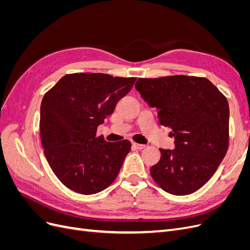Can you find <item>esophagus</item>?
Listing matches in <instances>:
<instances>
[{"instance_id": "34e87169", "label": "esophagus", "mask_w": 250, "mask_h": 250, "mask_svg": "<svg viewBox=\"0 0 250 250\" xmlns=\"http://www.w3.org/2000/svg\"><path fill=\"white\" fill-rule=\"evenodd\" d=\"M132 145L135 149H139V150H142L146 147V145H142V144H138V143H133Z\"/></svg>"}]
</instances>
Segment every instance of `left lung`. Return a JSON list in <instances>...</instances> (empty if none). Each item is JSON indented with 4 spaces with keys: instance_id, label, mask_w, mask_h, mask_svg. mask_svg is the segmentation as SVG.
<instances>
[{
    "instance_id": "8db88e82",
    "label": "left lung",
    "mask_w": 250,
    "mask_h": 250,
    "mask_svg": "<svg viewBox=\"0 0 250 250\" xmlns=\"http://www.w3.org/2000/svg\"><path fill=\"white\" fill-rule=\"evenodd\" d=\"M135 88L157 110L163 126L172 129L175 149H160L161 160L150 169L164 191L188 195L207 184L229 148V107L226 98L207 78L168 76L139 78Z\"/></svg>"
}]
</instances>
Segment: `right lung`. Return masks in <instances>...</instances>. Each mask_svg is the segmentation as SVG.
Segmentation results:
<instances>
[{"label": "right lung", "mask_w": 250, "mask_h": 250, "mask_svg": "<svg viewBox=\"0 0 250 250\" xmlns=\"http://www.w3.org/2000/svg\"><path fill=\"white\" fill-rule=\"evenodd\" d=\"M135 79L75 73L65 75L43 96L40 130L44 156L70 190L92 195L117 178L131 143L106 142L103 135L97 137V127L130 92Z\"/></svg>", "instance_id": "1"}]
</instances>
